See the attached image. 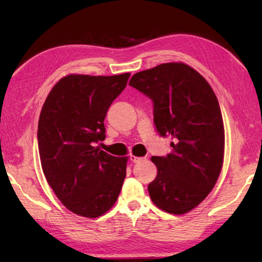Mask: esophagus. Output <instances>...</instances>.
<instances>
[{
  "label": "esophagus",
  "mask_w": 262,
  "mask_h": 262,
  "mask_svg": "<svg viewBox=\"0 0 262 262\" xmlns=\"http://www.w3.org/2000/svg\"><path fill=\"white\" fill-rule=\"evenodd\" d=\"M143 159H145V157H136V156H130V161L134 162V163H139L141 161H143Z\"/></svg>",
  "instance_id": "34e87169"
}]
</instances>
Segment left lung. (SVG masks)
<instances>
[{
	"instance_id": "1",
	"label": "left lung",
	"mask_w": 262,
	"mask_h": 262,
	"mask_svg": "<svg viewBox=\"0 0 262 262\" xmlns=\"http://www.w3.org/2000/svg\"><path fill=\"white\" fill-rule=\"evenodd\" d=\"M129 85L151 99L159 135L172 151L152 156L157 177L148 186L162 210L181 215L200 205L223 165L224 127L219 100L205 78L185 63H163L133 75Z\"/></svg>"
}]
</instances>
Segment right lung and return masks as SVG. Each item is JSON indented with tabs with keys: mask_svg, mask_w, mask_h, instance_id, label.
<instances>
[{
	"mask_svg": "<svg viewBox=\"0 0 262 262\" xmlns=\"http://www.w3.org/2000/svg\"><path fill=\"white\" fill-rule=\"evenodd\" d=\"M129 76L68 75L43 103L38 123L43 174L59 200L77 215L105 214L121 190L127 157H114L96 143L105 140L106 113Z\"/></svg>",
	"mask_w": 262,
	"mask_h": 262,
	"instance_id": "obj_1",
	"label": "right lung"
}]
</instances>
